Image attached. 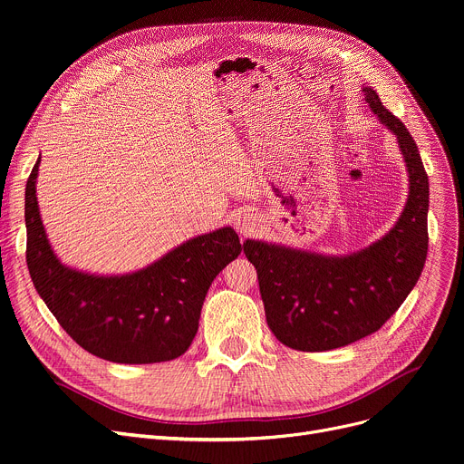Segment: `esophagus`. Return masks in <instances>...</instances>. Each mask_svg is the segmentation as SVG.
I'll list each match as a JSON object with an SVG mask.
<instances>
[{
  "mask_svg": "<svg viewBox=\"0 0 464 464\" xmlns=\"http://www.w3.org/2000/svg\"><path fill=\"white\" fill-rule=\"evenodd\" d=\"M259 226V219L254 212H242L238 218H237V229L242 233V235H252Z\"/></svg>",
  "mask_w": 464,
  "mask_h": 464,
  "instance_id": "1",
  "label": "esophagus"
}]
</instances>
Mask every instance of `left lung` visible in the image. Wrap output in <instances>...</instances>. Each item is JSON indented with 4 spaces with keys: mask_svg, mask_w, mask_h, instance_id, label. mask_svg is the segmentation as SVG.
<instances>
[{
    "mask_svg": "<svg viewBox=\"0 0 464 464\" xmlns=\"http://www.w3.org/2000/svg\"><path fill=\"white\" fill-rule=\"evenodd\" d=\"M364 102L392 130L406 161L410 193L393 229L350 256H322L246 240L269 329L287 348L327 352L376 333L418 284L427 259L429 177L416 142L378 93L362 86Z\"/></svg>",
    "mask_w": 464,
    "mask_h": 464,
    "instance_id": "8db88e82",
    "label": "left lung"
}]
</instances>
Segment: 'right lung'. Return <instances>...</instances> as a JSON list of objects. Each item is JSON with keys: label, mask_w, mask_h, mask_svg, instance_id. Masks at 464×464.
<instances>
[{"label": "right lung", "mask_w": 464, "mask_h": 464, "mask_svg": "<svg viewBox=\"0 0 464 464\" xmlns=\"http://www.w3.org/2000/svg\"><path fill=\"white\" fill-rule=\"evenodd\" d=\"M26 184V261L37 294L63 331L95 357L146 364L180 357L199 329L207 291L242 252L231 227L186 240L140 271L90 275L63 265L46 238L35 180Z\"/></svg>", "instance_id": "right-lung-1"}]
</instances>
